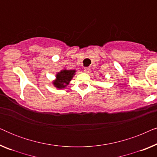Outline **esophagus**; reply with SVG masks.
Wrapping results in <instances>:
<instances>
[{
	"instance_id": "esophagus-1",
	"label": "esophagus",
	"mask_w": 157,
	"mask_h": 157,
	"mask_svg": "<svg viewBox=\"0 0 157 157\" xmlns=\"http://www.w3.org/2000/svg\"><path fill=\"white\" fill-rule=\"evenodd\" d=\"M83 70H84V71H85L86 73H88V72H89L90 68H89V67H85L84 68H83Z\"/></svg>"
}]
</instances>
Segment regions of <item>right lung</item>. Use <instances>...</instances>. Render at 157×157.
<instances>
[{
  "mask_svg": "<svg viewBox=\"0 0 157 157\" xmlns=\"http://www.w3.org/2000/svg\"><path fill=\"white\" fill-rule=\"evenodd\" d=\"M75 70H63L56 75V80L53 82V84L58 89H63L68 82L71 80L74 76Z\"/></svg>",
  "mask_w": 157,
  "mask_h": 157,
  "instance_id": "1",
  "label": "right lung"
}]
</instances>
